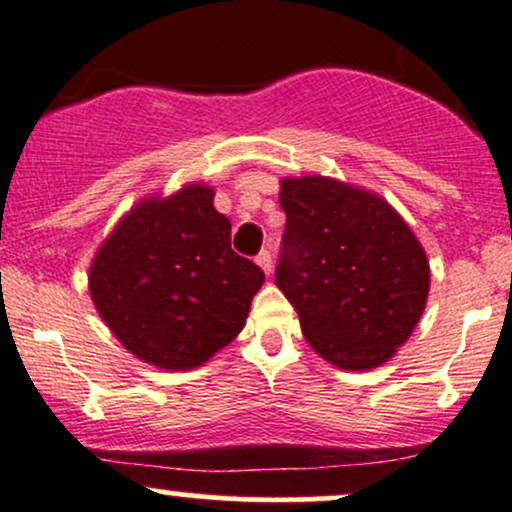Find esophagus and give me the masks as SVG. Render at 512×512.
<instances>
[{"label": "esophagus", "mask_w": 512, "mask_h": 512, "mask_svg": "<svg viewBox=\"0 0 512 512\" xmlns=\"http://www.w3.org/2000/svg\"><path fill=\"white\" fill-rule=\"evenodd\" d=\"M256 263L266 275L273 273V258H270V251H261V254L256 256Z\"/></svg>", "instance_id": "esophagus-1"}]
</instances>
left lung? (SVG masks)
I'll return each instance as SVG.
<instances>
[{
    "mask_svg": "<svg viewBox=\"0 0 512 512\" xmlns=\"http://www.w3.org/2000/svg\"><path fill=\"white\" fill-rule=\"evenodd\" d=\"M287 215L280 292L306 342L342 371H366L410 340L429 297V258L383 196L333 177L280 179Z\"/></svg>",
    "mask_w": 512,
    "mask_h": 512,
    "instance_id": "left-lung-1",
    "label": "left lung"
}]
</instances>
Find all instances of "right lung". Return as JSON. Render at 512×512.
Listing matches in <instances>:
<instances>
[{
  "label": "right lung",
  "instance_id": "right-lung-1",
  "mask_svg": "<svg viewBox=\"0 0 512 512\" xmlns=\"http://www.w3.org/2000/svg\"><path fill=\"white\" fill-rule=\"evenodd\" d=\"M213 186L150 194L107 234L88 268L105 326L136 359L165 371L203 366L242 333L263 270L230 246Z\"/></svg>",
  "mask_w": 512,
  "mask_h": 512
}]
</instances>
